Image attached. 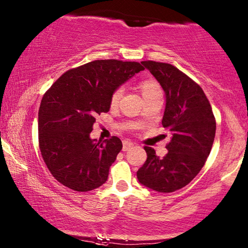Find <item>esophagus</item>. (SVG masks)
<instances>
[{
	"instance_id": "1",
	"label": "esophagus",
	"mask_w": 248,
	"mask_h": 248,
	"mask_svg": "<svg viewBox=\"0 0 248 248\" xmlns=\"http://www.w3.org/2000/svg\"><path fill=\"white\" fill-rule=\"evenodd\" d=\"M133 145H134V144H133L131 141H128V140H124V141H123V151H128Z\"/></svg>"
}]
</instances>
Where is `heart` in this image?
Returning <instances> with one entry per match:
<instances>
[{
	"label": "heart",
	"mask_w": 248,
	"mask_h": 248,
	"mask_svg": "<svg viewBox=\"0 0 248 248\" xmlns=\"http://www.w3.org/2000/svg\"><path fill=\"white\" fill-rule=\"evenodd\" d=\"M139 88L142 93V96L144 97V99L153 97V96L156 95H162V88L159 82H157L155 79L153 78H144L141 81L139 82ZM122 97V89L121 88H116L115 91L112 93L110 95V99L109 103L112 106L117 105V103L120 102V99Z\"/></svg>",
	"instance_id": "obj_1"
}]
</instances>
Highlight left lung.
Segmentation results:
<instances>
[{
  "label": "left lung",
  "mask_w": 248,
  "mask_h": 248,
  "mask_svg": "<svg viewBox=\"0 0 248 248\" xmlns=\"http://www.w3.org/2000/svg\"><path fill=\"white\" fill-rule=\"evenodd\" d=\"M166 93L162 125L171 132L163 157L144 146L148 157L136 172L139 181L157 192L184 188L199 173L213 148L216 120L202 88L170 63L142 62Z\"/></svg>",
  "instance_id": "left-lung-1"
}]
</instances>
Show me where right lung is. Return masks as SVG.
<instances>
[{
	"label": "right lung",
	"mask_w": 248,
	"mask_h": 248,
	"mask_svg": "<svg viewBox=\"0 0 248 248\" xmlns=\"http://www.w3.org/2000/svg\"><path fill=\"white\" fill-rule=\"evenodd\" d=\"M136 62L95 60L68 70L45 93L39 108V148L57 181L86 192L105 184L123 148L117 136L91 139L96 115L107 113L110 95L135 74Z\"/></svg>",
	"instance_id": "right-lung-1"
}]
</instances>
